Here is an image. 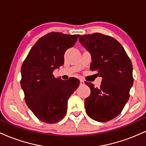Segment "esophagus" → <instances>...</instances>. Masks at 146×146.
<instances>
[{"label":"esophagus","instance_id":"esophagus-1","mask_svg":"<svg viewBox=\"0 0 146 146\" xmlns=\"http://www.w3.org/2000/svg\"><path fill=\"white\" fill-rule=\"evenodd\" d=\"M84 82L82 80H80V85H84Z\"/></svg>","mask_w":146,"mask_h":146}]
</instances>
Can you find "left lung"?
<instances>
[{"mask_svg": "<svg viewBox=\"0 0 146 146\" xmlns=\"http://www.w3.org/2000/svg\"><path fill=\"white\" fill-rule=\"evenodd\" d=\"M79 41L91 56L90 69L98 71L102 80L100 88L85 82L90 89L85 99L87 115L105 122L118 116L129 99L133 84L132 65L124 48L117 40L102 33L83 35Z\"/></svg>", "mask_w": 146, "mask_h": 146, "instance_id": "8db88e82", "label": "left lung"}]
</instances>
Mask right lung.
I'll return each mask as SVG.
<instances>
[{
    "label": "right lung",
    "mask_w": 146,
    "mask_h": 146,
    "mask_svg": "<svg viewBox=\"0 0 146 146\" xmlns=\"http://www.w3.org/2000/svg\"><path fill=\"white\" fill-rule=\"evenodd\" d=\"M79 35L52 32L42 37L30 50L22 65V89L25 100L37 118L47 123L59 121L66 115L68 98L80 80L55 78L53 72L64 64V56L73 47Z\"/></svg>",
    "instance_id": "right-lung-1"
}]
</instances>
